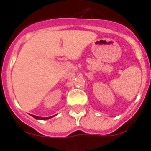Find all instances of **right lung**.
Segmentation results:
<instances>
[{
    "label": "right lung",
    "mask_w": 151,
    "mask_h": 151,
    "mask_svg": "<svg viewBox=\"0 0 151 151\" xmlns=\"http://www.w3.org/2000/svg\"><path fill=\"white\" fill-rule=\"evenodd\" d=\"M33 117H34L35 119L37 120H48V119H50L52 117H55V116H56V114L54 115V116H51V117H38V116H35V115H33V114H30Z\"/></svg>",
    "instance_id": "1"
}]
</instances>
